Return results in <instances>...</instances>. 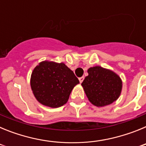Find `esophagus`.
Wrapping results in <instances>:
<instances>
[{"label":"esophagus","instance_id":"1","mask_svg":"<svg viewBox=\"0 0 146 146\" xmlns=\"http://www.w3.org/2000/svg\"><path fill=\"white\" fill-rule=\"evenodd\" d=\"M83 80H84V77H80V78H79V81H80V83H82V81H83Z\"/></svg>","mask_w":146,"mask_h":146}]
</instances>
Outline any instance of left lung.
<instances>
[{"label":"left lung","mask_w":146,"mask_h":146,"mask_svg":"<svg viewBox=\"0 0 146 146\" xmlns=\"http://www.w3.org/2000/svg\"><path fill=\"white\" fill-rule=\"evenodd\" d=\"M88 73L81 85L91 104L100 108L116 101L122 90V80L116 73L99 66L89 68Z\"/></svg>","instance_id":"left-lung-1"}]
</instances>
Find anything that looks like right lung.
Wrapping results in <instances>:
<instances>
[{
	"label": "right lung",
	"instance_id": "add662e5",
	"mask_svg": "<svg viewBox=\"0 0 146 146\" xmlns=\"http://www.w3.org/2000/svg\"><path fill=\"white\" fill-rule=\"evenodd\" d=\"M79 80L64 63L44 60L35 67L31 87L37 101L44 106L57 108L68 102Z\"/></svg>",
	"mask_w": 146,
	"mask_h": 146
}]
</instances>
